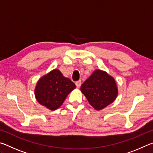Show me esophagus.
I'll return each mask as SVG.
<instances>
[{
	"mask_svg": "<svg viewBox=\"0 0 153 153\" xmlns=\"http://www.w3.org/2000/svg\"><path fill=\"white\" fill-rule=\"evenodd\" d=\"M81 84H82L81 80H78V81H77V82H76V86H77V88H79L80 86H81Z\"/></svg>",
	"mask_w": 153,
	"mask_h": 153,
	"instance_id": "34e87169",
	"label": "esophagus"
}]
</instances>
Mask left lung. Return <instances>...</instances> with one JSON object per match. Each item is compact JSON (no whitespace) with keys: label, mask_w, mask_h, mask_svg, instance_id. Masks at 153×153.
<instances>
[{"label":"left lung","mask_w":153,"mask_h":153,"mask_svg":"<svg viewBox=\"0 0 153 153\" xmlns=\"http://www.w3.org/2000/svg\"><path fill=\"white\" fill-rule=\"evenodd\" d=\"M80 89L90 105L97 111L112 103L118 94L117 84L113 77L100 69L93 72L83 83Z\"/></svg>","instance_id":"1"}]
</instances>
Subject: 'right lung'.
<instances>
[{
  "instance_id": "obj_1",
  "label": "right lung",
  "mask_w": 153,
  "mask_h": 153,
  "mask_svg": "<svg viewBox=\"0 0 153 153\" xmlns=\"http://www.w3.org/2000/svg\"><path fill=\"white\" fill-rule=\"evenodd\" d=\"M76 87L74 83L64 77L60 71L54 69L38 80L35 97L40 105L54 111L63 104L67 95Z\"/></svg>"
}]
</instances>
